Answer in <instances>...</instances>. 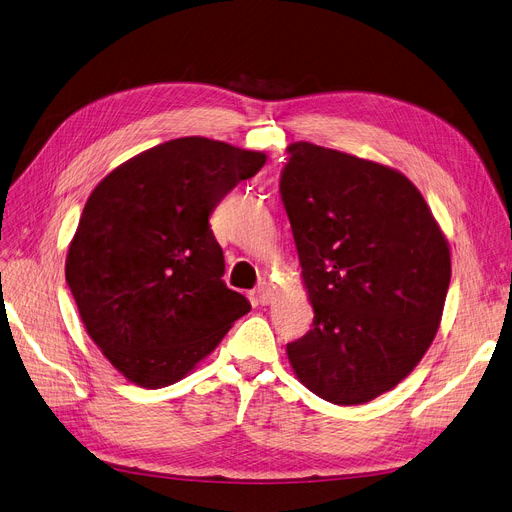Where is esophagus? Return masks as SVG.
Wrapping results in <instances>:
<instances>
[{"label": "esophagus", "instance_id": "1", "mask_svg": "<svg viewBox=\"0 0 512 512\" xmlns=\"http://www.w3.org/2000/svg\"><path fill=\"white\" fill-rule=\"evenodd\" d=\"M271 287L269 285H266V283H260L256 289H254V298H256V302L258 304H269L271 302Z\"/></svg>", "mask_w": 512, "mask_h": 512}]
</instances>
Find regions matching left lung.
I'll return each instance as SVG.
<instances>
[{
  "instance_id": "1",
  "label": "left lung",
  "mask_w": 512,
  "mask_h": 512,
  "mask_svg": "<svg viewBox=\"0 0 512 512\" xmlns=\"http://www.w3.org/2000/svg\"><path fill=\"white\" fill-rule=\"evenodd\" d=\"M287 154L279 191L314 310L287 356L312 394L364 404L431 346L452 275L448 241L398 170L308 141Z\"/></svg>"
}]
</instances>
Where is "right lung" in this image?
Wrapping results in <instances>:
<instances>
[{
  "label": "right lung",
  "instance_id": "add662e5",
  "mask_svg": "<svg viewBox=\"0 0 512 512\" xmlns=\"http://www.w3.org/2000/svg\"><path fill=\"white\" fill-rule=\"evenodd\" d=\"M264 162L262 152L181 137L120 164L91 191L66 283L89 337L129 381L177 383L250 312L223 281L208 218Z\"/></svg>",
  "mask_w": 512,
  "mask_h": 512
}]
</instances>
